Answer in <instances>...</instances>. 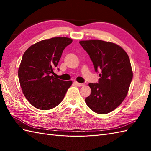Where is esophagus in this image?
<instances>
[{
  "label": "esophagus",
  "instance_id": "34e87169",
  "mask_svg": "<svg viewBox=\"0 0 151 151\" xmlns=\"http://www.w3.org/2000/svg\"><path fill=\"white\" fill-rule=\"evenodd\" d=\"M75 84H76L77 86H82L85 85V84H81V83H78V82H76V81H75Z\"/></svg>",
  "mask_w": 151,
  "mask_h": 151
}]
</instances>
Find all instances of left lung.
I'll return each mask as SVG.
<instances>
[{"instance_id":"obj_1","label":"left lung","mask_w":151,"mask_h":151,"mask_svg":"<svg viewBox=\"0 0 151 151\" xmlns=\"http://www.w3.org/2000/svg\"><path fill=\"white\" fill-rule=\"evenodd\" d=\"M80 44L94 65L101 70L98 83H89L91 93L85 99L92 111L106 114L119 106L129 91L133 73L127 53L118 45L99 40L81 41Z\"/></svg>"}]
</instances>
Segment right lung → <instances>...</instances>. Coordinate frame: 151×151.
I'll list each match as a JSON object with an SVG mask.
<instances>
[{"instance_id":"obj_1","label":"right lung","mask_w":151,"mask_h":151,"mask_svg":"<svg viewBox=\"0 0 151 151\" xmlns=\"http://www.w3.org/2000/svg\"><path fill=\"white\" fill-rule=\"evenodd\" d=\"M69 37H52L31 45L22 56L18 76L22 93L30 103L39 110L57 106L72 85L53 76L64 49L72 43Z\"/></svg>"}]
</instances>
